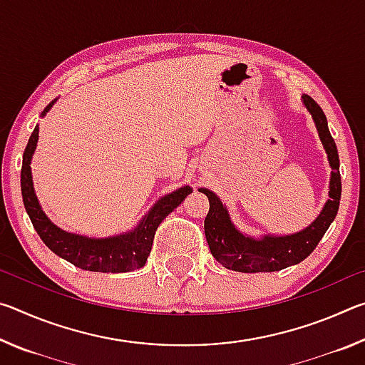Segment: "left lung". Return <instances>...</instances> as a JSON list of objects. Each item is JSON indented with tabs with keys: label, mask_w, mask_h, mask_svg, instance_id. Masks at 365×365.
I'll return each instance as SVG.
<instances>
[{
	"label": "left lung",
	"mask_w": 365,
	"mask_h": 365,
	"mask_svg": "<svg viewBox=\"0 0 365 365\" xmlns=\"http://www.w3.org/2000/svg\"><path fill=\"white\" fill-rule=\"evenodd\" d=\"M302 101L316 122L319 137L329 154L333 169L330 178V200L327 201L319 217L302 232L287 235V237L252 240L245 237L233 227L227 209L219 197L212 191L201 188V193H205L209 200V212L205 219L206 240L212 256L222 264V267L243 272V274H256V272L282 270L289 265L299 264L316 250L333 219L336 217L339 197H341V175H339V158L335 140L330 135L327 117L319 104L307 95L302 96Z\"/></svg>",
	"instance_id": "obj_1"
}]
</instances>
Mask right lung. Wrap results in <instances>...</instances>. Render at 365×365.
<instances>
[{
    "mask_svg": "<svg viewBox=\"0 0 365 365\" xmlns=\"http://www.w3.org/2000/svg\"><path fill=\"white\" fill-rule=\"evenodd\" d=\"M51 106L53 103L48 104L45 113ZM36 140H38V125L35 127V130L30 135L26 151H24L21 190L24 206H26V211L30 220H32L35 232L40 235L43 243L54 255H58L59 257L66 259V261H69L76 267L83 270L120 274V272H132L143 267L151 252L153 238L159 224L180 202H183L185 197L191 193V188L183 187L174 191V193L160 197L156 206L148 212V215H145L143 222L130 233L104 240H93L67 233L49 222L45 212L41 211L38 200L35 196L32 172H30V159H32V154L35 151Z\"/></svg>",
    "mask_w": 365,
    "mask_h": 365,
    "instance_id": "right-lung-1",
    "label": "right lung"
}]
</instances>
